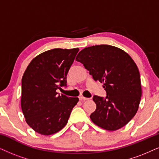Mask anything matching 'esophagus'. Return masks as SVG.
Listing matches in <instances>:
<instances>
[{"instance_id":"34e87169","label":"esophagus","mask_w":159,"mask_h":159,"mask_svg":"<svg viewBox=\"0 0 159 159\" xmlns=\"http://www.w3.org/2000/svg\"><path fill=\"white\" fill-rule=\"evenodd\" d=\"M79 100H81V101H85V100H89V98H84V97H83V96H80V97H79Z\"/></svg>"}]
</instances>
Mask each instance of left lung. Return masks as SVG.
<instances>
[{"mask_svg": "<svg viewBox=\"0 0 159 159\" xmlns=\"http://www.w3.org/2000/svg\"><path fill=\"white\" fill-rule=\"evenodd\" d=\"M75 60L83 64L94 81L103 83L105 98L94 95L96 110L92 121L107 130L125 125L137 111L142 97L140 74L127 53L111 45L85 48Z\"/></svg>", "mask_w": 159, "mask_h": 159, "instance_id": "left-lung-1", "label": "left lung"}]
</instances>
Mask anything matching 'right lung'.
Wrapping results in <instances>:
<instances>
[{
	"label": "right lung",
	"instance_id": "right-lung-1",
	"mask_svg": "<svg viewBox=\"0 0 159 159\" xmlns=\"http://www.w3.org/2000/svg\"><path fill=\"white\" fill-rule=\"evenodd\" d=\"M79 49L55 48L39 54L26 68L22 78L21 108L25 121L43 135H51L67 123L78 102L57 93L67 86V75Z\"/></svg>",
	"mask_w": 159,
	"mask_h": 159
}]
</instances>
